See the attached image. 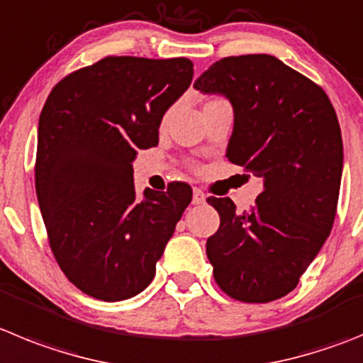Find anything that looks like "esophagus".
<instances>
[{
  "label": "esophagus",
  "mask_w": 363,
  "mask_h": 363,
  "mask_svg": "<svg viewBox=\"0 0 363 363\" xmlns=\"http://www.w3.org/2000/svg\"><path fill=\"white\" fill-rule=\"evenodd\" d=\"M205 199H207V196H205V192L201 191V189L196 187L194 191H192V203H194V205H203Z\"/></svg>",
  "instance_id": "1"
}]
</instances>
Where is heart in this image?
<instances>
[{"instance_id": "1", "label": "heart", "mask_w": 363, "mask_h": 363, "mask_svg": "<svg viewBox=\"0 0 363 363\" xmlns=\"http://www.w3.org/2000/svg\"><path fill=\"white\" fill-rule=\"evenodd\" d=\"M218 99H221V97H212V99H208L207 102H212V101H218ZM207 102H205V104H207Z\"/></svg>"}]
</instances>
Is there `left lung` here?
<instances>
[{
	"label": "left lung",
	"instance_id": "left-lung-1",
	"mask_svg": "<svg viewBox=\"0 0 363 363\" xmlns=\"http://www.w3.org/2000/svg\"><path fill=\"white\" fill-rule=\"evenodd\" d=\"M194 88L232 102L227 158L262 179L250 211L207 198L221 219L207 239L214 281L235 301H277L295 290L333 227L344 162L337 113L317 82L266 53L219 59Z\"/></svg>",
	"mask_w": 363,
	"mask_h": 363
}]
</instances>
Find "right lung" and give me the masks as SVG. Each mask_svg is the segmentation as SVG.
<instances>
[{"instance_id":"add662e5","label":"right lung","mask_w":363,"mask_h":363,"mask_svg":"<svg viewBox=\"0 0 363 363\" xmlns=\"http://www.w3.org/2000/svg\"><path fill=\"white\" fill-rule=\"evenodd\" d=\"M192 66L187 57L108 55L68 73L43 106L39 208L62 274L89 297L116 302L144 291L191 203L184 182L138 198L131 162L158 145L162 116L191 86Z\"/></svg>"}]
</instances>
